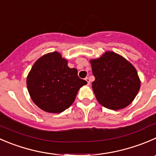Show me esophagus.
Returning <instances> with one entry per match:
<instances>
[{"label":"esophagus","mask_w":156,"mask_h":156,"mask_svg":"<svg viewBox=\"0 0 156 156\" xmlns=\"http://www.w3.org/2000/svg\"><path fill=\"white\" fill-rule=\"evenodd\" d=\"M85 80H86V81H87V84H90V78H86Z\"/></svg>","instance_id":"esophagus-1"}]
</instances>
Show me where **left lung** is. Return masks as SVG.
<instances>
[{
    "mask_svg": "<svg viewBox=\"0 0 156 156\" xmlns=\"http://www.w3.org/2000/svg\"><path fill=\"white\" fill-rule=\"evenodd\" d=\"M90 62L95 77L92 88L101 105L117 110L133 101L141 81L136 69L129 61L116 52L107 51Z\"/></svg>",
    "mask_w": 156,
    "mask_h": 156,
    "instance_id": "obj_1",
    "label": "left lung"
}]
</instances>
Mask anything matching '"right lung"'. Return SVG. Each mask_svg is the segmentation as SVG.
Listing matches in <instances>:
<instances>
[{"mask_svg": "<svg viewBox=\"0 0 156 156\" xmlns=\"http://www.w3.org/2000/svg\"><path fill=\"white\" fill-rule=\"evenodd\" d=\"M87 81L78 76V70L68 66L58 52H49L33 64L27 78L32 101L41 110L59 113L75 101L79 89Z\"/></svg>", "mask_w": 156, "mask_h": 156, "instance_id": "obj_1", "label": "right lung"}]
</instances>
